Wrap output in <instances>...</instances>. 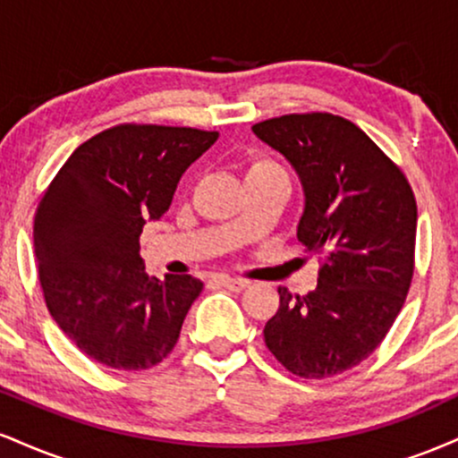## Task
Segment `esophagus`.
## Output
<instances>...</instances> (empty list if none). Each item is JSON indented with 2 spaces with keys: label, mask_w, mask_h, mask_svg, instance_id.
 <instances>
[{
  "label": "esophagus",
  "mask_w": 458,
  "mask_h": 458,
  "mask_svg": "<svg viewBox=\"0 0 458 458\" xmlns=\"http://www.w3.org/2000/svg\"><path fill=\"white\" fill-rule=\"evenodd\" d=\"M215 282H217L219 286L228 288V291H234V293H241L243 288H247V284H250L247 280H236V277H228V276L215 277Z\"/></svg>",
  "instance_id": "1"
}]
</instances>
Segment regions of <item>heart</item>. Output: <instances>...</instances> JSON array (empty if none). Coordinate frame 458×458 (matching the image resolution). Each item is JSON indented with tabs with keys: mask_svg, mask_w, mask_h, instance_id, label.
Here are the masks:
<instances>
[{
	"mask_svg": "<svg viewBox=\"0 0 458 458\" xmlns=\"http://www.w3.org/2000/svg\"><path fill=\"white\" fill-rule=\"evenodd\" d=\"M271 167H277V165H273L271 161H254V163H250V167H247V174H256V172H262V170H271Z\"/></svg>",
	"mask_w": 458,
	"mask_h": 458,
	"instance_id": "obj_1",
	"label": "heart"
}]
</instances>
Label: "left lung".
I'll list each match as a JSON object with an SVG mask.
<instances>
[{
	"label": "left lung",
	"instance_id": "left-lung-1",
	"mask_svg": "<svg viewBox=\"0 0 458 458\" xmlns=\"http://www.w3.org/2000/svg\"><path fill=\"white\" fill-rule=\"evenodd\" d=\"M251 131L301 178L297 239L325 260L317 291H277L265 344L293 375L327 379L366 360L401 312L413 276V191L379 146L340 115L291 114Z\"/></svg>",
	"mask_w": 458,
	"mask_h": 458
}]
</instances>
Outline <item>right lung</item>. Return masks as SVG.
Instances as JSON below:
<instances>
[{
    "label": "right lung",
    "mask_w": 458,
    "mask_h": 458,
    "mask_svg": "<svg viewBox=\"0 0 458 458\" xmlns=\"http://www.w3.org/2000/svg\"><path fill=\"white\" fill-rule=\"evenodd\" d=\"M215 140V131L120 124L83 141L40 199L34 256L47 308L98 364L146 370L174 349L204 284L148 276L140 234Z\"/></svg>",
    "instance_id": "1"
}]
</instances>
